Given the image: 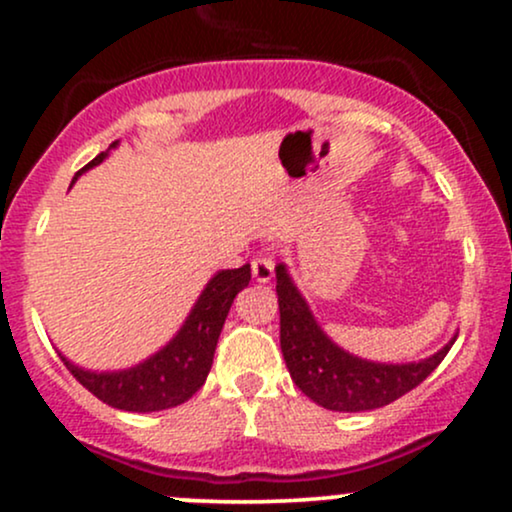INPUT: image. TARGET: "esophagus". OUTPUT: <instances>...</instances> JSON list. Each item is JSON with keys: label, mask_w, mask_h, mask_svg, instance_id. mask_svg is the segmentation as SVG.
Masks as SVG:
<instances>
[{"label": "esophagus", "mask_w": 512, "mask_h": 512, "mask_svg": "<svg viewBox=\"0 0 512 512\" xmlns=\"http://www.w3.org/2000/svg\"><path fill=\"white\" fill-rule=\"evenodd\" d=\"M252 276H255V281H260V284H267V281L274 276V260H272V257L257 255L255 260H252Z\"/></svg>", "instance_id": "34e87169"}]
</instances>
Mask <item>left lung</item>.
Masks as SVG:
<instances>
[{
	"label": "left lung",
	"mask_w": 512,
	"mask_h": 512,
	"mask_svg": "<svg viewBox=\"0 0 512 512\" xmlns=\"http://www.w3.org/2000/svg\"><path fill=\"white\" fill-rule=\"evenodd\" d=\"M276 296L281 354L293 383L315 404L332 411H370L395 402L424 383L457 339L419 363H373L339 349L320 330L286 264L276 267Z\"/></svg>",
	"instance_id": "obj_1"
}]
</instances>
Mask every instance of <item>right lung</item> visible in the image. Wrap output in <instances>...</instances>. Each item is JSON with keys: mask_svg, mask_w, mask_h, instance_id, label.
I'll list each match as a JSON object with an SVG mask.
<instances>
[{"mask_svg": "<svg viewBox=\"0 0 512 512\" xmlns=\"http://www.w3.org/2000/svg\"><path fill=\"white\" fill-rule=\"evenodd\" d=\"M117 142L110 144L115 149ZM108 149V151H110ZM108 151L98 154L84 170L103 163ZM250 284V264L240 269H223L209 281L207 289L197 298L195 308L187 315L185 325L158 354L146 358L139 366L115 373H93L74 366L60 354L69 373L86 387L91 395L115 409L125 411H161L187 402L207 380L214 363L216 342L231 310L233 298Z\"/></svg>", "mask_w": 512, "mask_h": 512, "instance_id": "obj_1", "label": "right lung"}]
</instances>
